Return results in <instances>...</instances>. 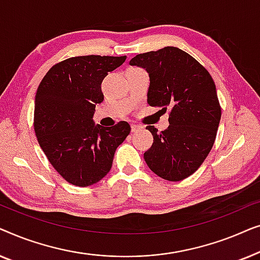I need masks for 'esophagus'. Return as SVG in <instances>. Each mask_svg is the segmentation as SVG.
Instances as JSON below:
<instances>
[{
	"mask_svg": "<svg viewBox=\"0 0 260 260\" xmlns=\"http://www.w3.org/2000/svg\"><path fill=\"white\" fill-rule=\"evenodd\" d=\"M141 129L142 126L136 125V124H131V131H133V133H137V131H140Z\"/></svg>",
	"mask_w": 260,
	"mask_h": 260,
	"instance_id": "obj_1",
	"label": "esophagus"
}]
</instances>
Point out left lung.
I'll use <instances>...</instances> for the list:
<instances>
[{
  "label": "left lung",
  "mask_w": 260,
  "mask_h": 260,
  "mask_svg": "<svg viewBox=\"0 0 260 260\" xmlns=\"http://www.w3.org/2000/svg\"><path fill=\"white\" fill-rule=\"evenodd\" d=\"M130 65L149 73L148 104L165 111L170 108L168 129L157 133L147 126L154 143L144 152L145 162L162 179H186L197 172L214 144L221 118L214 81L193 56L170 46L137 54Z\"/></svg>",
  "instance_id": "obj_1"
}]
</instances>
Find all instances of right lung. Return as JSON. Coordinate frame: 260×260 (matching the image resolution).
Masks as SVG:
<instances>
[{
  "instance_id": "right-lung-1",
  "label": "right lung",
  "mask_w": 260,
  "mask_h": 260,
  "mask_svg": "<svg viewBox=\"0 0 260 260\" xmlns=\"http://www.w3.org/2000/svg\"><path fill=\"white\" fill-rule=\"evenodd\" d=\"M126 56L84 55L55 63L35 95L34 130L48 161L69 183H97L112 167L113 156L131 127L94 125L95 104L104 101L102 81Z\"/></svg>"
}]
</instances>
